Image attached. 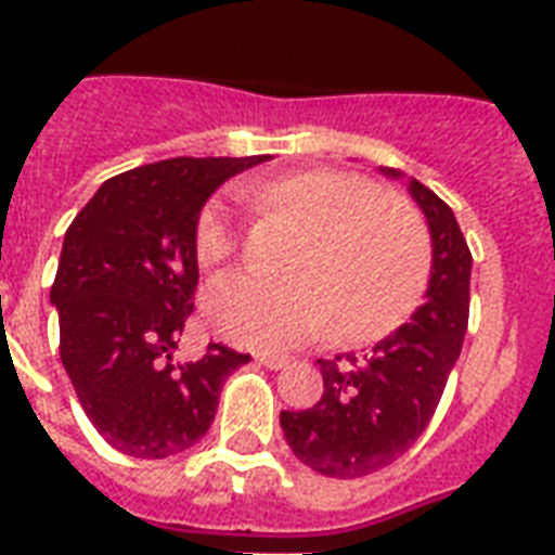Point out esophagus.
<instances>
[{
  "instance_id": "1",
  "label": "esophagus",
  "mask_w": 555,
  "mask_h": 555,
  "mask_svg": "<svg viewBox=\"0 0 555 555\" xmlns=\"http://www.w3.org/2000/svg\"><path fill=\"white\" fill-rule=\"evenodd\" d=\"M256 360H259V363L270 371H282V369H287V363H291L287 357H279V354H256Z\"/></svg>"
}]
</instances>
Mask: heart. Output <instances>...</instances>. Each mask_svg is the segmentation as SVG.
Masks as SVG:
<instances>
[{"label":"heart","mask_w":555,"mask_h":555,"mask_svg":"<svg viewBox=\"0 0 555 555\" xmlns=\"http://www.w3.org/2000/svg\"><path fill=\"white\" fill-rule=\"evenodd\" d=\"M247 204L296 227L282 279L244 273L212 282L207 325L244 348H291L322 328L334 346L391 337L421 308L431 276L426 227L400 195L343 169H296L238 190ZM235 230L224 201L204 204L192 230L201 268L233 259Z\"/></svg>","instance_id":"b5f03b06"}]
</instances>
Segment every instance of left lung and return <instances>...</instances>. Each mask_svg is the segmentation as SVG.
<instances>
[{"label":"left lung","instance_id":"1","mask_svg":"<svg viewBox=\"0 0 555 555\" xmlns=\"http://www.w3.org/2000/svg\"><path fill=\"white\" fill-rule=\"evenodd\" d=\"M397 176L395 169H383ZM431 230V279L412 322L363 360H320V403L282 412L287 447L328 478H360L412 449L438 409L469 325L473 253L447 201L421 181L409 184Z\"/></svg>","mask_w":555,"mask_h":555}]
</instances>
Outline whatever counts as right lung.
<instances>
[{
	"instance_id": "1",
	"label": "right lung",
	"mask_w": 555,
	"mask_h": 555,
	"mask_svg": "<svg viewBox=\"0 0 555 555\" xmlns=\"http://www.w3.org/2000/svg\"><path fill=\"white\" fill-rule=\"evenodd\" d=\"M250 158H169L108 178L65 230L51 302L60 360L82 412L108 447L169 457L207 435L224 379L250 354L209 343L176 363L192 313L198 259L192 230L204 201Z\"/></svg>"
}]
</instances>
